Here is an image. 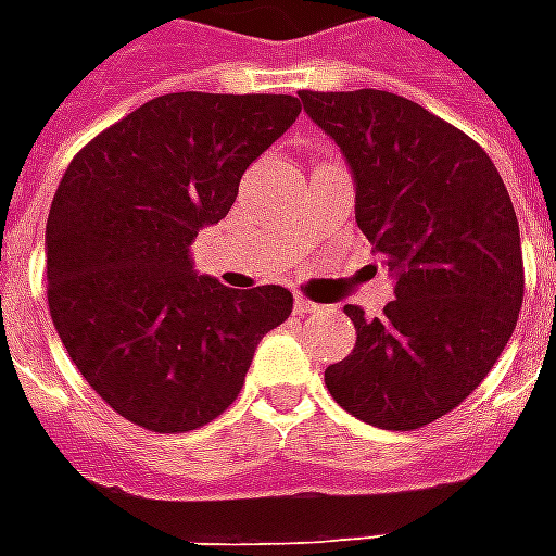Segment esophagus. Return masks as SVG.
Masks as SVG:
<instances>
[{
  "label": "esophagus",
  "instance_id": "1",
  "mask_svg": "<svg viewBox=\"0 0 556 556\" xmlns=\"http://www.w3.org/2000/svg\"><path fill=\"white\" fill-rule=\"evenodd\" d=\"M315 309H318V303L306 301V298H303V294H298V298H294V313H298V315L315 313Z\"/></svg>",
  "mask_w": 556,
  "mask_h": 556
}]
</instances>
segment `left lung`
<instances>
[{"label": "left lung", "mask_w": 556, "mask_h": 556, "mask_svg": "<svg viewBox=\"0 0 556 556\" xmlns=\"http://www.w3.org/2000/svg\"><path fill=\"white\" fill-rule=\"evenodd\" d=\"M357 184V226L396 274L325 384L369 426L414 431L458 408L491 372L525 301L513 199L479 142L390 91H301Z\"/></svg>", "instance_id": "1"}]
</instances>
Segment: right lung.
<instances>
[{
    "mask_svg": "<svg viewBox=\"0 0 556 556\" xmlns=\"http://www.w3.org/2000/svg\"><path fill=\"white\" fill-rule=\"evenodd\" d=\"M301 115L291 94H160L127 113L59 181L47 219V303L98 396L134 426L193 431L238 399L289 289H226L190 262L229 214L247 166Z\"/></svg>",
    "mask_w": 556,
    "mask_h": 556,
    "instance_id": "1",
    "label": "right lung"
}]
</instances>
